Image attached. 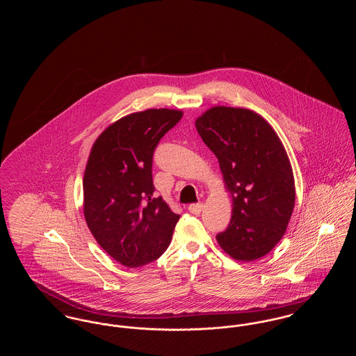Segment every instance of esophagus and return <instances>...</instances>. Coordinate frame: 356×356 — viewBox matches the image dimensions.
Instances as JSON below:
<instances>
[{"mask_svg":"<svg viewBox=\"0 0 356 356\" xmlns=\"http://www.w3.org/2000/svg\"><path fill=\"white\" fill-rule=\"evenodd\" d=\"M204 204L203 203H193L191 204L189 207H188V209H189V212L191 213H195V215H199L202 211H203Z\"/></svg>","mask_w":356,"mask_h":356,"instance_id":"34e87169","label":"esophagus"}]
</instances>
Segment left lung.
<instances>
[{"label":"left lung","instance_id":"obj_1","mask_svg":"<svg viewBox=\"0 0 356 356\" xmlns=\"http://www.w3.org/2000/svg\"><path fill=\"white\" fill-rule=\"evenodd\" d=\"M195 124L232 196V216L216 236L219 245L241 261L268 254L286 234L295 205L293 173L280 138L244 108L213 106Z\"/></svg>","mask_w":356,"mask_h":356}]
</instances>
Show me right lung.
Returning a JSON list of instances; mask_svg holds the SVG:
<instances>
[{"label":"right lung","instance_id":"1","mask_svg":"<svg viewBox=\"0 0 356 356\" xmlns=\"http://www.w3.org/2000/svg\"><path fill=\"white\" fill-rule=\"evenodd\" d=\"M183 118L181 111L147 109L109 125L95 141L84 181V216L102 250L125 267L165 252L180 215L154 197L153 152Z\"/></svg>","mask_w":356,"mask_h":356}]
</instances>
